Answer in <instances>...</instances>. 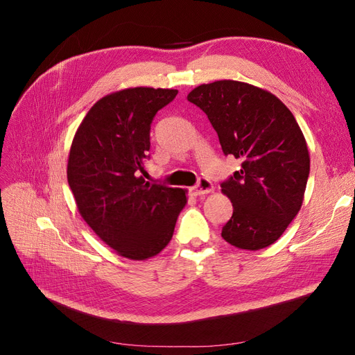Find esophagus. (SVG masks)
Masks as SVG:
<instances>
[{
    "label": "esophagus",
    "mask_w": 355,
    "mask_h": 355,
    "mask_svg": "<svg viewBox=\"0 0 355 355\" xmlns=\"http://www.w3.org/2000/svg\"><path fill=\"white\" fill-rule=\"evenodd\" d=\"M211 191H213V184H211V182L209 179H206V178H201L198 180V184L196 187L191 188V194L194 196V197H201V196L209 194V192H211Z\"/></svg>",
    "instance_id": "34e87169"
}]
</instances>
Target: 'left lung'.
Instances as JSON below:
<instances>
[{"label":"left lung","mask_w":355,"mask_h":355,"mask_svg":"<svg viewBox=\"0 0 355 355\" xmlns=\"http://www.w3.org/2000/svg\"><path fill=\"white\" fill-rule=\"evenodd\" d=\"M188 101L207 115L223 154L241 159L220 184L234 207L222 239L244 250L271 245L300 210L309 176L293 114L270 92L232 80L201 84Z\"/></svg>","instance_id":"8db88e82"}]
</instances>
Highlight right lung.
Returning a JSON list of instances; mask_svg holds the SVG:
<instances>
[{
  "mask_svg": "<svg viewBox=\"0 0 355 355\" xmlns=\"http://www.w3.org/2000/svg\"><path fill=\"white\" fill-rule=\"evenodd\" d=\"M176 94L136 87L105 96L72 141L68 182L80 214L118 254L133 261L164 249L187 204L184 189L149 184L141 176L154 116Z\"/></svg>",
  "mask_w": 355,
  "mask_h": 355,
  "instance_id": "right-lung-1",
  "label": "right lung"
}]
</instances>
